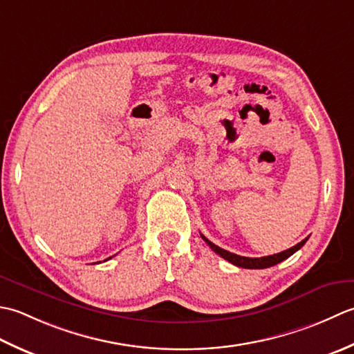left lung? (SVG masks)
Masks as SVG:
<instances>
[{
	"instance_id": "left-lung-1",
	"label": "left lung",
	"mask_w": 354,
	"mask_h": 354,
	"mask_svg": "<svg viewBox=\"0 0 354 354\" xmlns=\"http://www.w3.org/2000/svg\"><path fill=\"white\" fill-rule=\"evenodd\" d=\"M201 238H203V240L207 243V246L211 248L215 252V254H218L220 257L227 259V261L232 263L234 266H238V268H244V269H268V268H272V266L284 261V259H287L288 257L293 255L295 252L299 250L302 246H304L306 241L308 240V238H306V240H302L301 243H298L297 246L279 252V254H275V255L261 257V258H249V257H240L236 254H232V252L215 246V244L212 241H209L205 235H201Z\"/></svg>"
}]
</instances>
